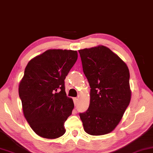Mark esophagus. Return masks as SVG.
I'll list each match as a JSON object with an SVG mask.
<instances>
[{"mask_svg": "<svg viewBox=\"0 0 153 153\" xmlns=\"http://www.w3.org/2000/svg\"><path fill=\"white\" fill-rule=\"evenodd\" d=\"M73 101H74L75 105H76L77 103H78V98H73Z\"/></svg>", "mask_w": 153, "mask_h": 153, "instance_id": "obj_1", "label": "esophagus"}]
</instances>
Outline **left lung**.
<instances>
[{
    "instance_id": "obj_1",
    "label": "left lung",
    "mask_w": 153,
    "mask_h": 153,
    "mask_svg": "<svg viewBox=\"0 0 153 153\" xmlns=\"http://www.w3.org/2000/svg\"><path fill=\"white\" fill-rule=\"evenodd\" d=\"M83 72L90 86V103L80 113L85 132L100 136L111 132L120 122L131 100L127 64L107 47L78 50Z\"/></svg>"
}]
</instances>
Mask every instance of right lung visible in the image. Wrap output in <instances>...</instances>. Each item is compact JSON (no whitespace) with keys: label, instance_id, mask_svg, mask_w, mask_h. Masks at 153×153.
Returning <instances> with one entry per match:
<instances>
[{"label":"right lung","instance_id":"1","mask_svg":"<svg viewBox=\"0 0 153 153\" xmlns=\"http://www.w3.org/2000/svg\"><path fill=\"white\" fill-rule=\"evenodd\" d=\"M78 59L74 50H48L26 66L19 85L24 115L36 134L57 138L66 132L64 123L74 108L66 96L64 80Z\"/></svg>","mask_w":153,"mask_h":153}]
</instances>
